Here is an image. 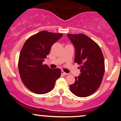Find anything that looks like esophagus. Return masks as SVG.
Here are the masks:
<instances>
[{
	"label": "esophagus",
	"instance_id": "obj_1",
	"mask_svg": "<svg viewBox=\"0 0 121 121\" xmlns=\"http://www.w3.org/2000/svg\"><path fill=\"white\" fill-rule=\"evenodd\" d=\"M61 74H62V75H63V76H66V75H68L69 73H67L65 72L64 71H61Z\"/></svg>",
	"mask_w": 121,
	"mask_h": 121
}]
</instances>
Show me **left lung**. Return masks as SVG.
<instances>
[{"label":"left lung","mask_w":121,"mask_h":121,"mask_svg":"<svg viewBox=\"0 0 121 121\" xmlns=\"http://www.w3.org/2000/svg\"><path fill=\"white\" fill-rule=\"evenodd\" d=\"M75 48L74 62L81 65V74L69 86L73 94L86 97L96 91L101 84L105 72L103 52L98 44L84 34L67 35Z\"/></svg>","instance_id":"8db88e82"}]
</instances>
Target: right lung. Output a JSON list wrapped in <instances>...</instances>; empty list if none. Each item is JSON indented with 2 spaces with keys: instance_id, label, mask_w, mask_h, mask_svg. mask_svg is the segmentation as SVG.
<instances>
[{
  "instance_id": "1",
  "label": "right lung",
  "mask_w": 121,
  "mask_h": 121,
  "mask_svg": "<svg viewBox=\"0 0 121 121\" xmlns=\"http://www.w3.org/2000/svg\"><path fill=\"white\" fill-rule=\"evenodd\" d=\"M63 35L43 30L30 37L23 45L18 59V71L25 86L32 92L44 94L52 91L60 77V69L43 64L51 47Z\"/></svg>"
}]
</instances>
